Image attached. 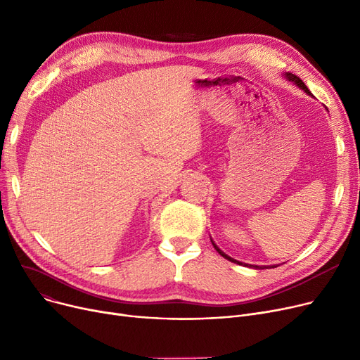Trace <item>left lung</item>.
Returning <instances> with one entry per match:
<instances>
[{
	"label": "left lung",
	"mask_w": 360,
	"mask_h": 360,
	"mask_svg": "<svg viewBox=\"0 0 360 360\" xmlns=\"http://www.w3.org/2000/svg\"><path fill=\"white\" fill-rule=\"evenodd\" d=\"M283 75H285V77L289 80V82H292V83H295L299 89H302V90H304L305 93H308V94H311V96H312V93L308 90V87L305 86V83L304 82H302L299 77H297V75H295V74H292V72H285V74H283ZM212 239V238H210ZM212 243H213V247H214V250L223 257V258H226V259H229L231 262H235V264H239V266H243V267H251V269H255V270H264V269H274V267H277V266H252V264H245V262H240V261H238V259H235V258H232V257H229L228 254H224L219 247H217V245L214 243V240L212 239Z\"/></svg>",
	"instance_id": "1"
}]
</instances>
